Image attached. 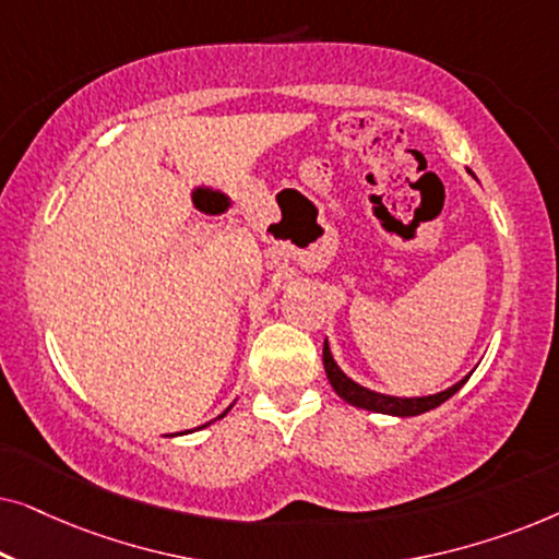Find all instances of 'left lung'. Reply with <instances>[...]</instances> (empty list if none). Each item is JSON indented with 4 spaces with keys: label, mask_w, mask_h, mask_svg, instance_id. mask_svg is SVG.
I'll return each instance as SVG.
<instances>
[{
    "label": "left lung",
    "mask_w": 559,
    "mask_h": 559,
    "mask_svg": "<svg viewBox=\"0 0 559 559\" xmlns=\"http://www.w3.org/2000/svg\"><path fill=\"white\" fill-rule=\"evenodd\" d=\"M473 175V170H468ZM476 178V175H473ZM323 366H325V377L331 381L333 392L341 396L343 402L354 404L358 409H369V412H381V415H392V417H417L423 412H430L435 407H440L442 402H448L457 389H461L465 381L471 379V373L465 379L457 381V384L448 386L445 392L430 394V396H412V400H400V396H389V394H379L371 392L361 384H356L354 379H348L346 373L341 371V366L335 364V358L331 354V346H328V338L323 343Z\"/></svg>",
    "instance_id": "obj_1"
}]
</instances>
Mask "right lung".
Listing matches in <instances>:
<instances>
[{"instance_id":"add662e5","label":"right lung","mask_w":559,"mask_h":559,"mask_svg":"<svg viewBox=\"0 0 559 559\" xmlns=\"http://www.w3.org/2000/svg\"><path fill=\"white\" fill-rule=\"evenodd\" d=\"M234 404H236V402H234ZM234 404H228V407H226V412H224V415H218L216 419H221V417H226V415H228V409H231V407H234ZM211 423H213V419H211ZM211 423H205V425H201V427H198V430H203V427H209ZM186 432H190V430H186ZM180 435H182V432H180Z\"/></svg>"}]
</instances>
